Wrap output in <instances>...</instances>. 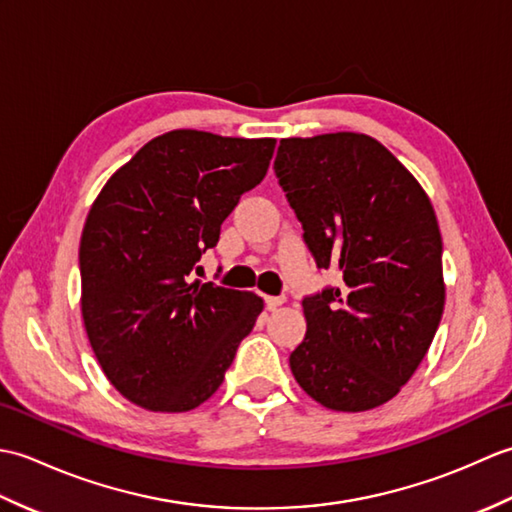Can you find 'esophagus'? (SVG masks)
I'll return each instance as SVG.
<instances>
[{
	"label": "esophagus",
	"mask_w": 512,
	"mask_h": 512,
	"mask_svg": "<svg viewBox=\"0 0 512 512\" xmlns=\"http://www.w3.org/2000/svg\"><path fill=\"white\" fill-rule=\"evenodd\" d=\"M281 303H286V297H266V308L268 310H277Z\"/></svg>",
	"instance_id": "esophagus-1"
}]
</instances>
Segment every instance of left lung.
<instances>
[{"label":"left lung","mask_w":512,"mask_h":512,"mask_svg":"<svg viewBox=\"0 0 512 512\" xmlns=\"http://www.w3.org/2000/svg\"><path fill=\"white\" fill-rule=\"evenodd\" d=\"M275 171L319 268L343 284L303 299L290 369L332 411L385 405L416 372L444 312L442 235L429 195L376 138H281Z\"/></svg>","instance_id":"obj_1"}]
</instances>
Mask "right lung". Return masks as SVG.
Instances as JSON below:
<instances>
[{"label": "right lung", "mask_w": 512, "mask_h": 512, "mask_svg": "<svg viewBox=\"0 0 512 512\" xmlns=\"http://www.w3.org/2000/svg\"><path fill=\"white\" fill-rule=\"evenodd\" d=\"M275 145L173 129L140 147L92 202L79 246L83 325L103 374L134 405L200 407L264 310L255 292L191 275L242 193L264 180Z\"/></svg>", "instance_id": "1"}]
</instances>
